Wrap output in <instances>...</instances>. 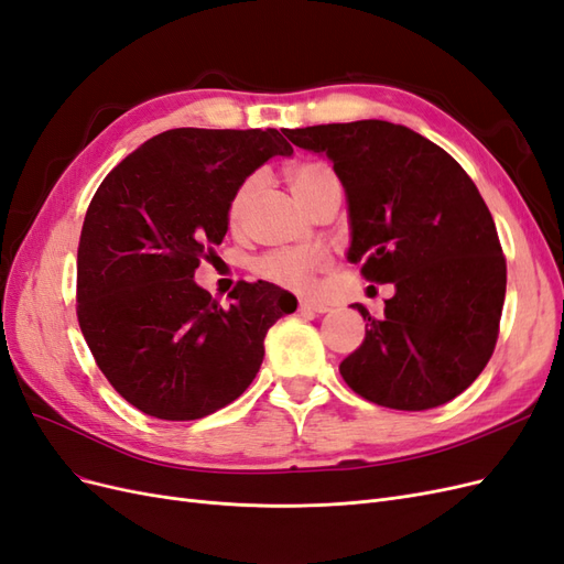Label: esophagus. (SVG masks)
Segmentation results:
<instances>
[{
    "instance_id": "esophagus-1",
    "label": "esophagus",
    "mask_w": 564,
    "mask_h": 564,
    "mask_svg": "<svg viewBox=\"0 0 564 564\" xmlns=\"http://www.w3.org/2000/svg\"><path fill=\"white\" fill-rule=\"evenodd\" d=\"M299 311L301 313H329V305L322 301H313V299H301Z\"/></svg>"
}]
</instances>
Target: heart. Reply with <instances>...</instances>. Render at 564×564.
<instances>
[{
  "instance_id": "obj_1",
  "label": "heart",
  "mask_w": 564,
  "mask_h": 564,
  "mask_svg": "<svg viewBox=\"0 0 564 564\" xmlns=\"http://www.w3.org/2000/svg\"><path fill=\"white\" fill-rule=\"evenodd\" d=\"M259 176H249L237 187L228 207L230 224H240L256 187H259ZM289 185H292L296 199L308 209L327 193L340 191V181L334 169L315 160L296 164L289 172ZM327 265V253L319 249H275L261 256L259 263H256V275L265 282L292 289V292H308L317 272H322Z\"/></svg>"
}]
</instances>
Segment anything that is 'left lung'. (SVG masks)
<instances>
[{
    "label": "left lung",
    "mask_w": 564,
    "mask_h": 564,
    "mask_svg": "<svg viewBox=\"0 0 564 564\" xmlns=\"http://www.w3.org/2000/svg\"><path fill=\"white\" fill-rule=\"evenodd\" d=\"M284 133L334 162L348 197V261L369 282L395 284L381 319L352 305L369 329L340 377L402 412L454 400L487 367L506 299L503 249L475 183L449 152L383 119Z\"/></svg>",
    "instance_id": "obj_1"
}]
</instances>
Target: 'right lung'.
<instances>
[{"label": "right lung", "instance_id": "right-lung-1", "mask_svg": "<svg viewBox=\"0 0 564 564\" xmlns=\"http://www.w3.org/2000/svg\"><path fill=\"white\" fill-rule=\"evenodd\" d=\"M278 129H169L98 185L77 249V319L98 369L129 404L195 421L230 404L263 362V340L296 299L237 282L220 308L195 284L228 232L237 187L294 148Z\"/></svg>", "mask_w": 564, "mask_h": 564}]
</instances>
